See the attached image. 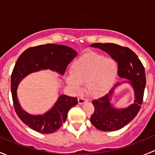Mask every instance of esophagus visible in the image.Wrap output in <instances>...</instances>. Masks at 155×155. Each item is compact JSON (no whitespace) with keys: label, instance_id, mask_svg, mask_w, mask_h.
I'll return each instance as SVG.
<instances>
[{"label":"esophagus","instance_id":"esophagus-1","mask_svg":"<svg viewBox=\"0 0 155 155\" xmlns=\"http://www.w3.org/2000/svg\"><path fill=\"white\" fill-rule=\"evenodd\" d=\"M86 99H85L84 97H80L78 98V102H79V104H83L86 102Z\"/></svg>","mask_w":155,"mask_h":155}]
</instances>
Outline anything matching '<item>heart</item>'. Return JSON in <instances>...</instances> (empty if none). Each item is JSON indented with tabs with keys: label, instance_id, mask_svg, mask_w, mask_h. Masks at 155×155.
I'll use <instances>...</instances> for the list:
<instances>
[{
	"label": "heart",
	"instance_id": "obj_1",
	"mask_svg": "<svg viewBox=\"0 0 155 155\" xmlns=\"http://www.w3.org/2000/svg\"><path fill=\"white\" fill-rule=\"evenodd\" d=\"M118 64L114 59L95 52L85 53L75 61L71 68V75L66 77L67 84L75 91L80 89V84L85 83V91L92 97L103 94L116 79Z\"/></svg>",
	"mask_w": 155,
	"mask_h": 155
}]
</instances>
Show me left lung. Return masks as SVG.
I'll return each mask as SVG.
<instances>
[{"label": "left lung", "instance_id": "left-lung-1", "mask_svg": "<svg viewBox=\"0 0 155 155\" xmlns=\"http://www.w3.org/2000/svg\"><path fill=\"white\" fill-rule=\"evenodd\" d=\"M91 47L105 51L118 64V76L127 80L114 85L109 93L92 101L94 112L91 116V122L102 131L118 130L124 127L136 117L141 108L145 87V69L137 54L127 47L115 43H93ZM128 83L134 94V103L125 108H117L111 103L114 91L121 84Z\"/></svg>", "mask_w": 155, "mask_h": 155}]
</instances>
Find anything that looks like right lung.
<instances>
[{
	"label": "right lung",
	"mask_w": 155,
	"mask_h": 155,
	"mask_svg": "<svg viewBox=\"0 0 155 155\" xmlns=\"http://www.w3.org/2000/svg\"><path fill=\"white\" fill-rule=\"evenodd\" d=\"M77 54L69 46L46 44L28 48L18 57L11 75V92L17 115L30 128L42 134L55 132L66 121L68 111L78 104V101L76 97L61 95L44 114L31 115L22 109L18 100L17 88L21 81L31 73L40 70H50L64 75Z\"/></svg>",
	"instance_id": "1"
}]
</instances>
